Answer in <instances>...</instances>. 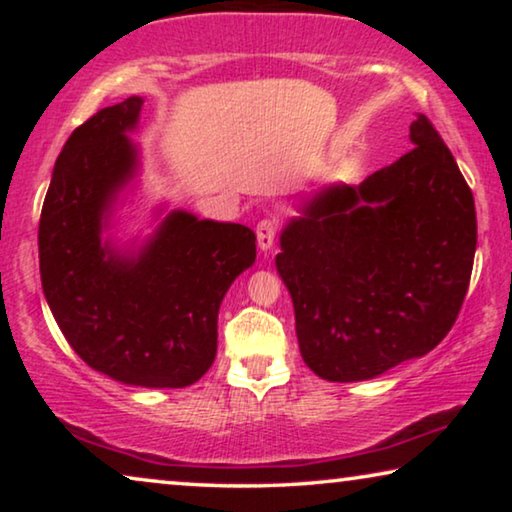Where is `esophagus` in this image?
I'll use <instances>...</instances> for the list:
<instances>
[{"label":"esophagus","instance_id":"1","mask_svg":"<svg viewBox=\"0 0 512 512\" xmlns=\"http://www.w3.org/2000/svg\"><path fill=\"white\" fill-rule=\"evenodd\" d=\"M275 237H277V221L275 219H261L256 226V240H258V247L263 251L272 249V244H275Z\"/></svg>","mask_w":512,"mask_h":512}]
</instances>
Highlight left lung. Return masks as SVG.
<instances>
[{"instance_id":"left-lung-1","label":"left lung","mask_w":512,"mask_h":512,"mask_svg":"<svg viewBox=\"0 0 512 512\" xmlns=\"http://www.w3.org/2000/svg\"><path fill=\"white\" fill-rule=\"evenodd\" d=\"M410 142L359 188H324L279 240L300 354L328 382L370 380L424 356L464 305L478 244L473 193L424 114Z\"/></svg>"}]
</instances>
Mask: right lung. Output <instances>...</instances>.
Here are the masks:
<instances>
[{
	"label": "right lung",
	"instance_id": "add662e5",
	"mask_svg": "<svg viewBox=\"0 0 512 512\" xmlns=\"http://www.w3.org/2000/svg\"><path fill=\"white\" fill-rule=\"evenodd\" d=\"M142 97L104 107L69 135L39 219V270L62 335L90 368L135 387L198 382L216 356L221 300L256 261L254 230L172 212L139 251L102 244L116 193L135 174L125 132Z\"/></svg>",
	"mask_w": 512,
	"mask_h": 512
}]
</instances>
